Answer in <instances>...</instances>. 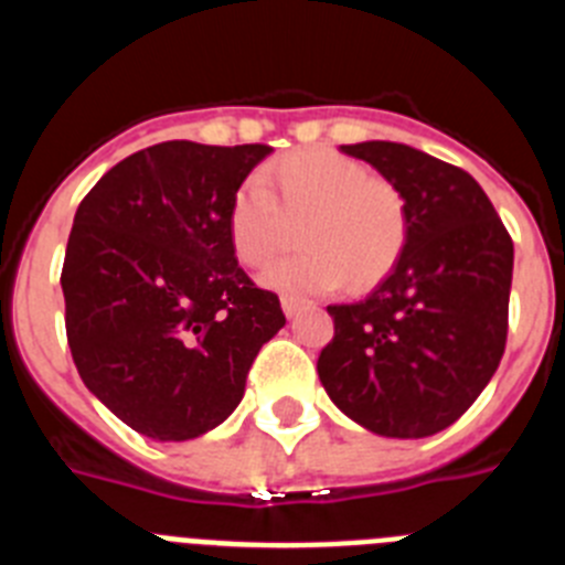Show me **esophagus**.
I'll return each mask as SVG.
<instances>
[{"label":"esophagus","instance_id":"obj_1","mask_svg":"<svg viewBox=\"0 0 565 565\" xmlns=\"http://www.w3.org/2000/svg\"><path fill=\"white\" fill-rule=\"evenodd\" d=\"M302 308H308V302L300 300V297H282V311H286V317H297Z\"/></svg>","mask_w":565,"mask_h":565}]
</instances>
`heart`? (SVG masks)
Segmentation results:
<instances>
[{
    "mask_svg": "<svg viewBox=\"0 0 565 565\" xmlns=\"http://www.w3.org/2000/svg\"><path fill=\"white\" fill-rule=\"evenodd\" d=\"M306 248L268 268L263 282L286 294L380 286L408 245L406 194L334 148H302L274 159L263 180L231 194L225 231L245 268H265L300 225Z\"/></svg>",
    "mask_w": 565,
    "mask_h": 565,
    "instance_id": "obj_1",
    "label": "heart"
}]
</instances>
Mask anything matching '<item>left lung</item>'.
Segmentation results:
<instances>
[{"instance_id": "8db88e82", "label": "left lung", "mask_w": 565, "mask_h": 565, "mask_svg": "<svg viewBox=\"0 0 565 565\" xmlns=\"http://www.w3.org/2000/svg\"><path fill=\"white\" fill-rule=\"evenodd\" d=\"M406 194L408 245L351 306H329L317 360L342 414L383 437L448 428L498 371L509 331L514 243L471 173L399 142L342 145Z\"/></svg>"}]
</instances>
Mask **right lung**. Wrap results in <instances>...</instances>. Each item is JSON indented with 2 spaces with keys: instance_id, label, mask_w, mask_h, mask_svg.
Returning a JSON list of instances; mask_svg holds the SVG:
<instances>
[{
  "instance_id": "right-lung-1",
  "label": "right lung",
  "mask_w": 565,
  "mask_h": 565,
  "mask_svg": "<svg viewBox=\"0 0 565 565\" xmlns=\"http://www.w3.org/2000/svg\"><path fill=\"white\" fill-rule=\"evenodd\" d=\"M268 145L171 139L110 168L79 202L62 265L65 331L88 392L151 440H194L239 406L286 315L239 268L231 194Z\"/></svg>"
}]
</instances>
